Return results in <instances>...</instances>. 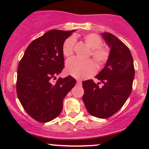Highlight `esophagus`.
<instances>
[{
  "mask_svg": "<svg viewBox=\"0 0 149 149\" xmlns=\"http://www.w3.org/2000/svg\"><path fill=\"white\" fill-rule=\"evenodd\" d=\"M77 84L79 85H81V84H82L81 80H77Z\"/></svg>",
  "mask_w": 149,
  "mask_h": 149,
  "instance_id": "34e87169",
  "label": "esophagus"
}]
</instances>
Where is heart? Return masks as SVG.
<instances>
[{"label": "heart", "instance_id": "b5f03b06", "mask_svg": "<svg viewBox=\"0 0 149 149\" xmlns=\"http://www.w3.org/2000/svg\"><path fill=\"white\" fill-rule=\"evenodd\" d=\"M83 40L91 49L90 55L99 66H102L107 62L110 55V51L107 47L102 45V40L99 35L94 33H86L83 36ZM76 39L71 36L68 38L62 46L63 54L69 57L73 54ZM95 62L91 59L80 61L76 58H71L66 61V71L69 74L76 78L84 79L91 76L96 71Z\"/></svg>", "mask_w": 149, "mask_h": 149}]
</instances>
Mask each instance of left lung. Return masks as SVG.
<instances>
[{"instance_id":"obj_1","label":"left lung","mask_w":149,"mask_h":149,"mask_svg":"<svg viewBox=\"0 0 149 149\" xmlns=\"http://www.w3.org/2000/svg\"><path fill=\"white\" fill-rule=\"evenodd\" d=\"M102 35L111 49L107 64L96 76L103 85L92 80L83 81V101L90 114L107 118L118 111L130 95L134 67L130 51L123 42L110 33Z\"/></svg>"}]
</instances>
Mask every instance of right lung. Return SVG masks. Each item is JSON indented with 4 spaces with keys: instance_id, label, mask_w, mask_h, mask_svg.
I'll return each instance as SVG.
<instances>
[{
    "instance_id": "add662e5",
    "label": "right lung",
    "mask_w": 149,
    "mask_h": 149,
    "mask_svg": "<svg viewBox=\"0 0 149 149\" xmlns=\"http://www.w3.org/2000/svg\"><path fill=\"white\" fill-rule=\"evenodd\" d=\"M74 31L46 32L31 42L19 61L17 97L26 112L38 122L47 123L60 114L63 100L76 83L71 76L52 81L64 67V42Z\"/></svg>"
}]
</instances>
